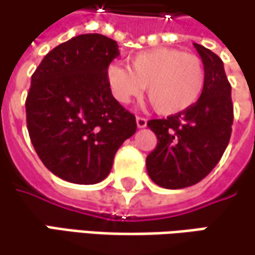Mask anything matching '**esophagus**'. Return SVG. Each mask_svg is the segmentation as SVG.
Here are the masks:
<instances>
[{
    "label": "esophagus",
    "mask_w": 255,
    "mask_h": 255,
    "mask_svg": "<svg viewBox=\"0 0 255 255\" xmlns=\"http://www.w3.org/2000/svg\"><path fill=\"white\" fill-rule=\"evenodd\" d=\"M135 123H137V127L138 128H144L147 126V120L143 118V117H137L135 118Z\"/></svg>",
    "instance_id": "esophagus-1"
}]
</instances>
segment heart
<instances>
[{"label": "heart", "mask_w": 255, "mask_h": 255, "mask_svg": "<svg viewBox=\"0 0 255 255\" xmlns=\"http://www.w3.org/2000/svg\"><path fill=\"white\" fill-rule=\"evenodd\" d=\"M106 80L112 96L128 104L144 90L162 115H176L198 102L206 87V68L197 55L156 48L129 59L128 67L111 64Z\"/></svg>", "instance_id": "1"}]
</instances>
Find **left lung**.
<instances>
[{"instance_id": "1", "label": "left lung", "mask_w": 255, "mask_h": 255, "mask_svg": "<svg viewBox=\"0 0 255 255\" xmlns=\"http://www.w3.org/2000/svg\"><path fill=\"white\" fill-rule=\"evenodd\" d=\"M206 68V87L196 105L166 120H151L147 127L157 144L146 159L154 184L168 190L191 187L218 165L226 149L234 123L231 84L222 59L194 43Z\"/></svg>"}]
</instances>
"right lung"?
Listing matches in <instances>:
<instances>
[{"mask_svg":"<svg viewBox=\"0 0 255 255\" xmlns=\"http://www.w3.org/2000/svg\"><path fill=\"white\" fill-rule=\"evenodd\" d=\"M118 43L99 33L71 37L45 55L26 99L27 129L37 156L73 184H98L135 129V117L112 96L106 71Z\"/></svg>","mask_w":255,"mask_h":255,"instance_id":"right-lung-1","label":"right lung"}]
</instances>
